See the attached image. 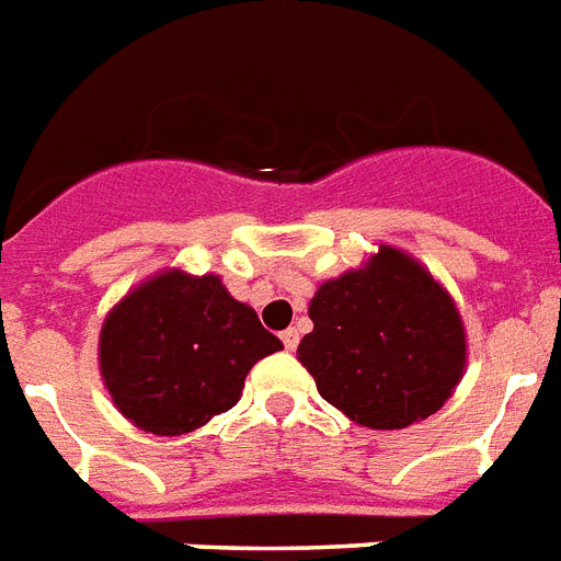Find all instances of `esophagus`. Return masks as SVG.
<instances>
[{"instance_id":"esophagus-1","label":"esophagus","mask_w":561,"mask_h":561,"mask_svg":"<svg viewBox=\"0 0 561 561\" xmlns=\"http://www.w3.org/2000/svg\"><path fill=\"white\" fill-rule=\"evenodd\" d=\"M282 344H285V350H297V344H299L297 329H285V332H282Z\"/></svg>"}]
</instances>
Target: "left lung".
<instances>
[{
    "instance_id": "8db88e82",
    "label": "left lung",
    "mask_w": 561,
    "mask_h": 561,
    "mask_svg": "<svg viewBox=\"0 0 561 561\" xmlns=\"http://www.w3.org/2000/svg\"><path fill=\"white\" fill-rule=\"evenodd\" d=\"M297 358L320 397L358 426L405 430L435 414L468 365L450 290L414 255L379 243L362 267L327 279Z\"/></svg>"
}]
</instances>
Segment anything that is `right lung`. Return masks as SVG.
Wrapping results in <instances>:
<instances>
[{
	"label": "right lung",
	"instance_id": "right-lung-1",
	"mask_svg": "<svg viewBox=\"0 0 561 561\" xmlns=\"http://www.w3.org/2000/svg\"><path fill=\"white\" fill-rule=\"evenodd\" d=\"M282 350L224 279L167 267L128 290L100 329V374L117 412L152 435H185L241 400L255 362Z\"/></svg>",
	"mask_w": 561,
	"mask_h": 561
}]
</instances>
